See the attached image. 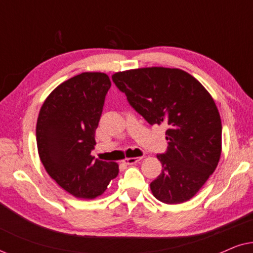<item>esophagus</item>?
I'll return each mask as SVG.
<instances>
[{
	"label": "esophagus",
	"mask_w": 253,
	"mask_h": 253,
	"mask_svg": "<svg viewBox=\"0 0 253 253\" xmlns=\"http://www.w3.org/2000/svg\"><path fill=\"white\" fill-rule=\"evenodd\" d=\"M141 159H143L141 157H139V158H127V159H126V160H124V164H126V165H133V164H137V162H139Z\"/></svg>",
	"instance_id": "esophagus-1"
}]
</instances>
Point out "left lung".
Segmentation results:
<instances>
[{
	"instance_id": "1",
	"label": "left lung",
	"mask_w": 253,
	"mask_h": 253,
	"mask_svg": "<svg viewBox=\"0 0 253 253\" xmlns=\"http://www.w3.org/2000/svg\"><path fill=\"white\" fill-rule=\"evenodd\" d=\"M112 79L151 126H167L168 148L157 155L162 170L151 183L153 196L166 204L191 199L220 160L222 126L212 96L179 69H134Z\"/></svg>"
}]
</instances>
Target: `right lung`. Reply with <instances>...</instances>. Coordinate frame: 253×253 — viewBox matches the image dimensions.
<instances>
[{"mask_svg":"<svg viewBox=\"0 0 253 253\" xmlns=\"http://www.w3.org/2000/svg\"><path fill=\"white\" fill-rule=\"evenodd\" d=\"M110 79L101 72H83L57 86L41 107L37 145L48 175L77 198L102 195L119 174L116 162L95 160L99 126Z\"/></svg>","mask_w":253,"mask_h":253,"instance_id":"1","label":"right lung"}]
</instances>
